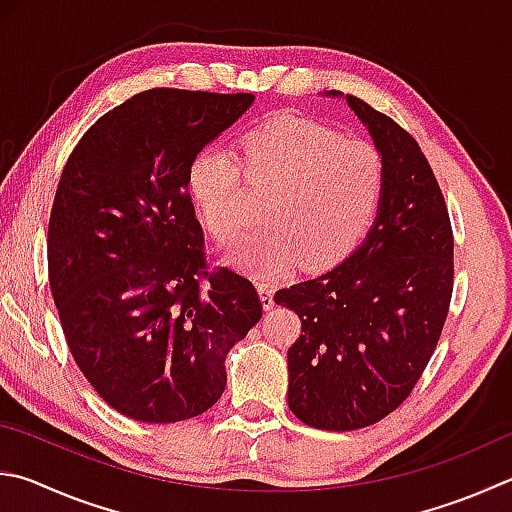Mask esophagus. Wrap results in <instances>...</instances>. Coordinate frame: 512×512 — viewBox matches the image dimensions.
Returning a JSON list of instances; mask_svg holds the SVG:
<instances>
[{"instance_id":"1","label":"esophagus","mask_w":512,"mask_h":512,"mask_svg":"<svg viewBox=\"0 0 512 512\" xmlns=\"http://www.w3.org/2000/svg\"><path fill=\"white\" fill-rule=\"evenodd\" d=\"M257 291H259V297H262V306L264 311H271L275 306V288L273 284H257Z\"/></svg>"}]
</instances>
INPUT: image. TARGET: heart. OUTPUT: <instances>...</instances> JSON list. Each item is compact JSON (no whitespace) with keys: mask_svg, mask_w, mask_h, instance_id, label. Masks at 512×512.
<instances>
[{"mask_svg":"<svg viewBox=\"0 0 512 512\" xmlns=\"http://www.w3.org/2000/svg\"><path fill=\"white\" fill-rule=\"evenodd\" d=\"M246 181L268 192L262 228L224 250V262L255 277H280L302 262L336 266L365 237L383 192L374 145L342 141L309 118L284 114L253 129L239 154L210 145L190 167V194L212 237L226 241L246 219Z\"/></svg>","mask_w":512,"mask_h":512,"instance_id":"heart-1","label":"heart"}]
</instances>
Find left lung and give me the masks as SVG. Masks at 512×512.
<instances>
[{
	"label": "left lung",
	"mask_w": 512,
	"mask_h": 512,
	"mask_svg": "<svg viewBox=\"0 0 512 512\" xmlns=\"http://www.w3.org/2000/svg\"><path fill=\"white\" fill-rule=\"evenodd\" d=\"M345 98L383 161L367 237L313 280L275 293L302 336L288 349V407L318 430L374 425L421 378L452 297V228L432 167L414 138L356 96Z\"/></svg>",
	"instance_id": "1"
}]
</instances>
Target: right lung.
Instances as JSON below:
<instances>
[{"mask_svg":"<svg viewBox=\"0 0 512 512\" xmlns=\"http://www.w3.org/2000/svg\"><path fill=\"white\" fill-rule=\"evenodd\" d=\"M253 102L143 91L96 120L62 170L49 219L53 300L82 374L134 421L210 410L226 389V353L262 318L246 277L203 273L188 192L197 154Z\"/></svg>","mask_w":512,"mask_h":512,"instance_id":"add662e5","label":"right lung"}]
</instances>
